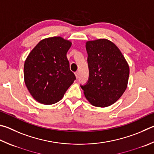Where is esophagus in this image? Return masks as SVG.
Masks as SVG:
<instances>
[{
	"label": "esophagus",
	"mask_w": 154,
	"mask_h": 154,
	"mask_svg": "<svg viewBox=\"0 0 154 154\" xmlns=\"http://www.w3.org/2000/svg\"><path fill=\"white\" fill-rule=\"evenodd\" d=\"M75 77H76V78L77 79V78L79 77V72H78V71L75 72Z\"/></svg>",
	"instance_id": "obj_1"
}]
</instances>
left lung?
I'll use <instances>...</instances> for the list:
<instances>
[{
	"label": "left lung",
	"mask_w": 154,
	"mask_h": 154,
	"mask_svg": "<svg viewBox=\"0 0 154 154\" xmlns=\"http://www.w3.org/2000/svg\"><path fill=\"white\" fill-rule=\"evenodd\" d=\"M89 80L82 85L91 105L105 108L113 104L127 88L129 66L121 50L107 39L88 41Z\"/></svg>",
	"instance_id": "1"
}]
</instances>
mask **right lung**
<instances>
[{
  "label": "right lung",
  "mask_w": 154,
  "mask_h": 154,
  "mask_svg": "<svg viewBox=\"0 0 154 154\" xmlns=\"http://www.w3.org/2000/svg\"><path fill=\"white\" fill-rule=\"evenodd\" d=\"M71 42L60 36L42 40L24 63V82L30 94L40 104L50 105L63 98L75 80L66 52Z\"/></svg>",
  "instance_id": "obj_1"
}]
</instances>
